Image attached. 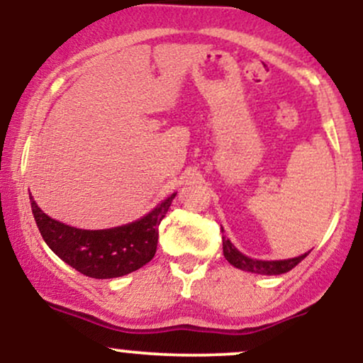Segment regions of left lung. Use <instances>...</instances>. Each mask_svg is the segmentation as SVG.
Listing matches in <instances>:
<instances>
[{
    "mask_svg": "<svg viewBox=\"0 0 363 363\" xmlns=\"http://www.w3.org/2000/svg\"><path fill=\"white\" fill-rule=\"evenodd\" d=\"M224 230V229H222ZM222 248H224V257L230 265L236 269L246 270L252 274H262V276H279V274H286L294 269L308 253L300 255V257L288 258V260H257V258H250L241 252H238L236 246L233 245L227 238H222Z\"/></svg>",
    "mask_w": 363,
    "mask_h": 363,
    "instance_id": "1",
    "label": "left lung"
}]
</instances>
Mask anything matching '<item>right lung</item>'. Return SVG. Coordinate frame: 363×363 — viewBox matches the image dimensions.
Returning a JSON list of instances; mask_svg holds the SVG:
<instances>
[{
  "label": "right lung",
  "instance_id": "add662e5",
  "mask_svg": "<svg viewBox=\"0 0 363 363\" xmlns=\"http://www.w3.org/2000/svg\"><path fill=\"white\" fill-rule=\"evenodd\" d=\"M175 193L157 208L133 224L101 230H86L62 224L35 205L30 196L34 220L43 240L81 274L93 279L122 277L146 265L155 257L158 242V225L169 212Z\"/></svg>",
  "mask_w": 363,
  "mask_h": 363
}]
</instances>
